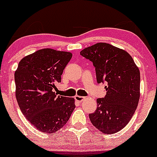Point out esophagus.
Here are the masks:
<instances>
[{"label":"esophagus","mask_w":157,"mask_h":157,"mask_svg":"<svg viewBox=\"0 0 157 157\" xmlns=\"http://www.w3.org/2000/svg\"><path fill=\"white\" fill-rule=\"evenodd\" d=\"M74 99H75V100L77 101V102H81L82 101H83L85 99V97H83V96H74Z\"/></svg>","instance_id":"esophagus-1"}]
</instances>
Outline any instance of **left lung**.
Here are the masks:
<instances>
[{
  "label": "left lung",
  "instance_id": "1",
  "mask_svg": "<svg viewBox=\"0 0 157 157\" xmlns=\"http://www.w3.org/2000/svg\"><path fill=\"white\" fill-rule=\"evenodd\" d=\"M80 55L92 61L97 83H105L106 95L96 99L97 109L89 115L94 127L111 134L124 128L135 112L140 99V71L126 51L99 42Z\"/></svg>",
  "mask_w": 157,
  "mask_h": 157
}]
</instances>
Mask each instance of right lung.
<instances>
[{
	"label": "right lung",
	"instance_id": "right-lung-1",
	"mask_svg": "<svg viewBox=\"0 0 157 157\" xmlns=\"http://www.w3.org/2000/svg\"><path fill=\"white\" fill-rule=\"evenodd\" d=\"M72 58L67 52L40 49L24 57L14 74L16 98L22 113L40 131L61 129L75 109L74 98L57 96L53 89Z\"/></svg>",
	"mask_w": 157,
	"mask_h": 157
}]
</instances>
